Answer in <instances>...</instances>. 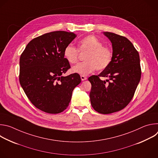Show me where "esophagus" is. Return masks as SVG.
Segmentation results:
<instances>
[{"instance_id": "obj_1", "label": "esophagus", "mask_w": 158, "mask_h": 158, "mask_svg": "<svg viewBox=\"0 0 158 158\" xmlns=\"http://www.w3.org/2000/svg\"><path fill=\"white\" fill-rule=\"evenodd\" d=\"M81 79L82 81H85V80L87 79V77L84 76H81Z\"/></svg>"}]
</instances>
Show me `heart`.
Masks as SVG:
<instances>
[{
    "mask_svg": "<svg viewBox=\"0 0 158 158\" xmlns=\"http://www.w3.org/2000/svg\"><path fill=\"white\" fill-rule=\"evenodd\" d=\"M93 35H88L78 42L77 49L72 45H67L64 50V57L71 64H76L79 59V52L86 53L84 62L78 64L72 68V72L86 76L96 69L102 71L109 65L113 54L107 46Z\"/></svg>",
    "mask_w": 158,
    "mask_h": 158,
    "instance_id": "1",
    "label": "heart"
}]
</instances>
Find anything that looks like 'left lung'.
<instances>
[{
    "instance_id": "left-lung-1",
    "label": "left lung",
    "mask_w": 158,
    "mask_h": 158,
    "mask_svg": "<svg viewBox=\"0 0 158 158\" xmlns=\"http://www.w3.org/2000/svg\"><path fill=\"white\" fill-rule=\"evenodd\" d=\"M112 46V60L99 75L88 78L91 83V104L103 114L119 111L132 99L140 81L141 69L139 55L131 42L124 36L104 32ZM100 77L109 79L102 81Z\"/></svg>"
}]
</instances>
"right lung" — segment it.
<instances>
[{"label": "right lung", "instance_id": "add662e5", "mask_svg": "<svg viewBox=\"0 0 158 158\" xmlns=\"http://www.w3.org/2000/svg\"><path fill=\"white\" fill-rule=\"evenodd\" d=\"M77 35L54 31L31 40L20 57L19 82L27 97L37 109L58 114L69 106L79 74L62 76L71 68L64 50Z\"/></svg>", "mask_w": 158, "mask_h": 158}]
</instances>
